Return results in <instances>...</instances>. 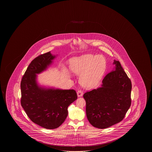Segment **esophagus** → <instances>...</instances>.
<instances>
[{"mask_svg": "<svg viewBox=\"0 0 152 152\" xmlns=\"http://www.w3.org/2000/svg\"><path fill=\"white\" fill-rule=\"evenodd\" d=\"M77 94L78 97H81V96H82L83 95V92L82 91L79 90V91H77Z\"/></svg>", "mask_w": 152, "mask_h": 152, "instance_id": "1", "label": "esophagus"}]
</instances>
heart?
I'll use <instances>...</instances> for the list:
<instances>
[{
    "label": "heart",
    "mask_w": 152,
    "mask_h": 152,
    "mask_svg": "<svg viewBox=\"0 0 152 152\" xmlns=\"http://www.w3.org/2000/svg\"><path fill=\"white\" fill-rule=\"evenodd\" d=\"M69 67L72 72L80 75L79 82L82 86L92 88L100 82L104 74L106 61L102 56L87 54L70 59Z\"/></svg>",
    "instance_id": "obj_1"
}]
</instances>
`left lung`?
<instances>
[{
  "label": "left lung",
  "instance_id": "left-lung-1",
  "mask_svg": "<svg viewBox=\"0 0 152 152\" xmlns=\"http://www.w3.org/2000/svg\"><path fill=\"white\" fill-rule=\"evenodd\" d=\"M102 80L101 87L85 93L87 119L93 127L105 129L121 121L131 105L132 82L119 61Z\"/></svg>",
  "mask_w": 152,
  "mask_h": 152
}]
</instances>
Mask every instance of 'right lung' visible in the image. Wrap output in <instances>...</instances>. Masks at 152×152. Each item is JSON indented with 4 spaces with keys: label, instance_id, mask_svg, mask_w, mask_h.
Wrapping results in <instances>:
<instances>
[{
    "label": "right lung",
    "instance_id": "right-lung-1",
    "mask_svg": "<svg viewBox=\"0 0 152 152\" xmlns=\"http://www.w3.org/2000/svg\"><path fill=\"white\" fill-rule=\"evenodd\" d=\"M57 55H40L31 62L20 83L21 105L31 120L45 129L59 127L67 117L68 107L77 99L74 90L39 84L37 75L47 70Z\"/></svg>",
    "mask_w": 152,
    "mask_h": 152
}]
</instances>
